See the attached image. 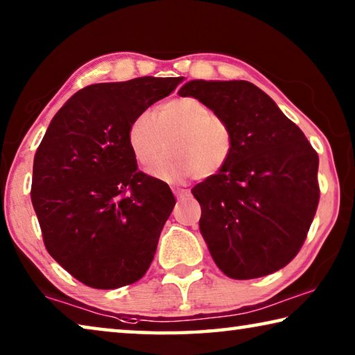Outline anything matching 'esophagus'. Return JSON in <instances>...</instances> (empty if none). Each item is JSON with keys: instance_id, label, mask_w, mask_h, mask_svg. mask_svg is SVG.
<instances>
[{"instance_id": "34e87169", "label": "esophagus", "mask_w": 355, "mask_h": 355, "mask_svg": "<svg viewBox=\"0 0 355 355\" xmlns=\"http://www.w3.org/2000/svg\"><path fill=\"white\" fill-rule=\"evenodd\" d=\"M173 194H175L177 199H184L189 196L188 189H182V188H173Z\"/></svg>"}]
</instances>
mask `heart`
<instances>
[{"instance_id": "heart-1", "label": "heart", "mask_w": 355, "mask_h": 355, "mask_svg": "<svg viewBox=\"0 0 355 355\" xmlns=\"http://www.w3.org/2000/svg\"><path fill=\"white\" fill-rule=\"evenodd\" d=\"M128 145L142 166H150L164 150L150 173L162 182L180 183L193 177H213L232 159L234 129L226 118L196 98H173L150 114H140L128 128Z\"/></svg>"}]
</instances>
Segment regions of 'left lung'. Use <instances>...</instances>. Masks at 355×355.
Wrapping results in <instances>:
<instances>
[{"instance_id": "8db88e82", "label": "left lung", "mask_w": 355, "mask_h": 355, "mask_svg": "<svg viewBox=\"0 0 355 355\" xmlns=\"http://www.w3.org/2000/svg\"><path fill=\"white\" fill-rule=\"evenodd\" d=\"M178 94L202 101L234 129L232 159L193 188L213 261L234 279L261 278L288 266L316 215L318 153L250 82L191 80Z\"/></svg>"}]
</instances>
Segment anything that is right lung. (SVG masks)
Returning a JSON list of instances; mask_svg holds the SVG:
<instances>
[{
    "label": "right lung",
    "instance_id": "1",
    "mask_svg": "<svg viewBox=\"0 0 355 355\" xmlns=\"http://www.w3.org/2000/svg\"><path fill=\"white\" fill-rule=\"evenodd\" d=\"M183 77L94 83L56 112L33 162L31 202L56 262L94 289L147 273L175 205L168 184L137 171L128 128Z\"/></svg>",
    "mask_w": 355,
    "mask_h": 355
}]
</instances>
